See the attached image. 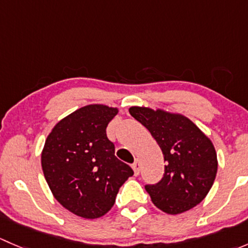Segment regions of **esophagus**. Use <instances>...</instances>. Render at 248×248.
<instances>
[{"label": "esophagus", "mask_w": 248, "mask_h": 248, "mask_svg": "<svg viewBox=\"0 0 248 248\" xmlns=\"http://www.w3.org/2000/svg\"><path fill=\"white\" fill-rule=\"evenodd\" d=\"M132 168H133L134 174L139 175V172H140V164H139L138 161H136L133 164H132Z\"/></svg>", "instance_id": "esophagus-1"}]
</instances>
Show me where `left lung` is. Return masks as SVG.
Returning <instances> with one entry per match:
<instances>
[{
	"label": "left lung",
	"mask_w": 248,
	"mask_h": 248,
	"mask_svg": "<svg viewBox=\"0 0 248 248\" xmlns=\"http://www.w3.org/2000/svg\"><path fill=\"white\" fill-rule=\"evenodd\" d=\"M129 114L149 129L166 162L163 177L145 186L152 202L170 215L199 204L217 172V155L211 140L182 115L145 107H132Z\"/></svg>",
	"instance_id": "left-lung-1"
}]
</instances>
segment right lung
Instances as JSON below:
<instances>
[{
  "label": "right lung",
  "mask_w": 248,
  "mask_h": 248,
  "mask_svg": "<svg viewBox=\"0 0 248 248\" xmlns=\"http://www.w3.org/2000/svg\"><path fill=\"white\" fill-rule=\"evenodd\" d=\"M116 108L91 104L62 119L47 136L42 168L52 194L84 218H98L112 207L119 189L134 174L115 156L107 126Z\"/></svg>",
  "instance_id": "add662e5"
}]
</instances>
